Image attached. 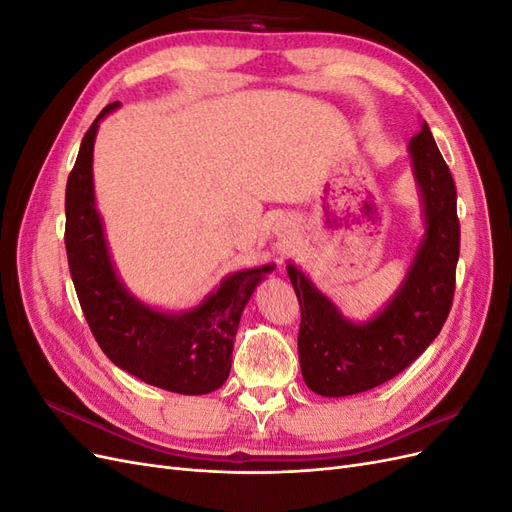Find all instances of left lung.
Instances as JSON below:
<instances>
[{"label": "left lung", "mask_w": 512, "mask_h": 512, "mask_svg": "<svg viewBox=\"0 0 512 512\" xmlns=\"http://www.w3.org/2000/svg\"><path fill=\"white\" fill-rule=\"evenodd\" d=\"M408 153L425 232L401 286L376 316L346 318L297 265L286 267L301 305V374L322 397L356 395L395 378L438 337L451 312L459 260L455 181L425 121Z\"/></svg>", "instance_id": "8db88e82"}]
</instances>
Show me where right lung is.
I'll use <instances>...</instances> for the list:
<instances>
[{
	"instance_id": "obj_1",
	"label": "right lung",
	"mask_w": 512,
	"mask_h": 512,
	"mask_svg": "<svg viewBox=\"0 0 512 512\" xmlns=\"http://www.w3.org/2000/svg\"><path fill=\"white\" fill-rule=\"evenodd\" d=\"M108 104L83 136L66 185V252L83 314L98 346L119 369L151 386L205 395L226 382L239 320L256 286L275 265L226 275L185 312H162L136 299L108 252L94 192V143Z\"/></svg>"
}]
</instances>
